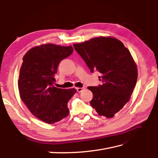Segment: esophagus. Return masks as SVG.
<instances>
[{"label": "esophagus", "mask_w": 158, "mask_h": 158, "mask_svg": "<svg viewBox=\"0 0 158 158\" xmlns=\"http://www.w3.org/2000/svg\"><path fill=\"white\" fill-rule=\"evenodd\" d=\"M85 89V88H76V89H77V91L78 92H82L83 89Z\"/></svg>", "instance_id": "obj_1"}]
</instances>
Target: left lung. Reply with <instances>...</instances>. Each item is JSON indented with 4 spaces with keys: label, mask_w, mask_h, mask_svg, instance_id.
Wrapping results in <instances>:
<instances>
[{
    "label": "left lung",
    "mask_w": 158,
    "mask_h": 158,
    "mask_svg": "<svg viewBox=\"0 0 158 158\" xmlns=\"http://www.w3.org/2000/svg\"><path fill=\"white\" fill-rule=\"evenodd\" d=\"M73 46L92 73H101L103 83L88 88L93 94L91 106L99 116L112 118L130 99L137 82V66L130 52L113 37H97Z\"/></svg>",
    "instance_id": "1"
}]
</instances>
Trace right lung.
I'll use <instances>...</instances> for the list:
<instances>
[{
  "label": "right lung",
  "mask_w": 158,
  "mask_h": 158,
  "mask_svg": "<svg viewBox=\"0 0 158 158\" xmlns=\"http://www.w3.org/2000/svg\"><path fill=\"white\" fill-rule=\"evenodd\" d=\"M73 52L72 46L49 43L31 48L23 58L18 81L20 98L34 116L48 124L69 114L68 102L77 89L57 88L53 83L58 65Z\"/></svg>",
  "instance_id": "right-lung-1"
}]
</instances>
